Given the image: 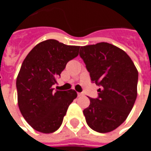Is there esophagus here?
<instances>
[{
	"label": "esophagus",
	"mask_w": 151,
	"mask_h": 151,
	"mask_svg": "<svg viewBox=\"0 0 151 151\" xmlns=\"http://www.w3.org/2000/svg\"><path fill=\"white\" fill-rule=\"evenodd\" d=\"M78 96H83V93H78Z\"/></svg>",
	"instance_id": "obj_1"
}]
</instances>
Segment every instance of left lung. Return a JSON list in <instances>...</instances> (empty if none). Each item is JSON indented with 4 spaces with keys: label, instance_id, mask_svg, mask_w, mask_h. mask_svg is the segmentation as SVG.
Here are the masks:
<instances>
[{
    "label": "left lung",
    "instance_id": "obj_1",
    "mask_svg": "<svg viewBox=\"0 0 151 151\" xmlns=\"http://www.w3.org/2000/svg\"><path fill=\"white\" fill-rule=\"evenodd\" d=\"M79 55L90 73L92 82L100 86L98 98H90L83 110L89 127L108 133L123 123L137 99L138 72L124 51L111 43L81 47Z\"/></svg>",
    "mask_w": 151,
    "mask_h": 151
}]
</instances>
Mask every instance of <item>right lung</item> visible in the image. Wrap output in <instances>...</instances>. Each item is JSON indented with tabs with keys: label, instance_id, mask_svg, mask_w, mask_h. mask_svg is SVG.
Listing matches in <instances>:
<instances>
[{
	"label": "right lung",
	"instance_id": "add662e5",
	"mask_svg": "<svg viewBox=\"0 0 151 151\" xmlns=\"http://www.w3.org/2000/svg\"><path fill=\"white\" fill-rule=\"evenodd\" d=\"M79 48L47 40L38 43L23 60L16 81L18 107L36 131L51 133L58 129L77 98L74 90L54 91L52 86L66 64L78 56Z\"/></svg>",
	"mask_w": 151,
	"mask_h": 151
}]
</instances>
